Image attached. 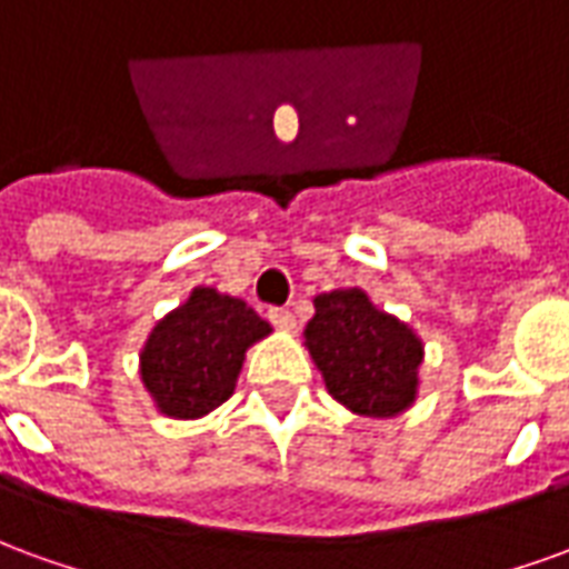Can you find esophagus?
I'll return each instance as SVG.
<instances>
[{
    "instance_id": "esophagus-1",
    "label": "esophagus",
    "mask_w": 569,
    "mask_h": 569,
    "mask_svg": "<svg viewBox=\"0 0 569 569\" xmlns=\"http://www.w3.org/2000/svg\"><path fill=\"white\" fill-rule=\"evenodd\" d=\"M268 317H271V322L280 329V332H296L298 329V320H296V313L292 310H286V308H271L268 310Z\"/></svg>"
}]
</instances>
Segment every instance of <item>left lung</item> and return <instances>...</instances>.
I'll use <instances>...</instances> for the list:
<instances>
[{
  "instance_id": "1",
  "label": "left lung",
  "mask_w": 569,
  "mask_h": 569,
  "mask_svg": "<svg viewBox=\"0 0 569 569\" xmlns=\"http://www.w3.org/2000/svg\"><path fill=\"white\" fill-rule=\"evenodd\" d=\"M305 347L329 396L359 418H396L418 399L420 335L359 286L313 298Z\"/></svg>"
}]
</instances>
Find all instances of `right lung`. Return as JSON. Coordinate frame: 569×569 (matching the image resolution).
I'll return each mask as SVG.
<instances>
[{
    "label": "right lung",
    "instance_id": "add662e5",
    "mask_svg": "<svg viewBox=\"0 0 569 569\" xmlns=\"http://www.w3.org/2000/svg\"><path fill=\"white\" fill-rule=\"evenodd\" d=\"M271 332V322L243 298L194 286L179 308L154 322L140 350V381L158 415L207 418L234 393L249 347Z\"/></svg>",
    "mask_w": 569,
    "mask_h": 569
}]
</instances>
